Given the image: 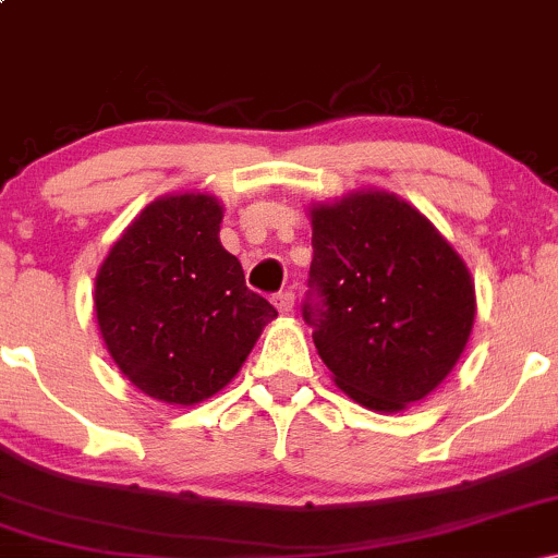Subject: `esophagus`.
I'll return each mask as SVG.
<instances>
[{
    "mask_svg": "<svg viewBox=\"0 0 558 558\" xmlns=\"http://www.w3.org/2000/svg\"><path fill=\"white\" fill-rule=\"evenodd\" d=\"M275 306H278L280 315H288V312L293 310V291H280L275 293Z\"/></svg>",
    "mask_w": 558,
    "mask_h": 558,
    "instance_id": "1",
    "label": "esophagus"
}]
</instances>
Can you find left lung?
<instances>
[{
    "label": "left lung",
    "instance_id": "1",
    "mask_svg": "<svg viewBox=\"0 0 558 558\" xmlns=\"http://www.w3.org/2000/svg\"><path fill=\"white\" fill-rule=\"evenodd\" d=\"M312 215L304 319L336 386L373 412L425 399L462 356L475 283L420 209L356 191Z\"/></svg>",
    "mask_w": 558,
    "mask_h": 558
}]
</instances>
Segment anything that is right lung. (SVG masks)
<instances>
[{
	"label": "right lung",
	"mask_w": 558,
	"mask_h": 558,
	"mask_svg": "<svg viewBox=\"0 0 558 558\" xmlns=\"http://www.w3.org/2000/svg\"><path fill=\"white\" fill-rule=\"evenodd\" d=\"M220 222L222 204L209 194L157 198L96 272V323L107 351L157 401L191 407L215 396L278 317L222 248Z\"/></svg>",
	"instance_id": "obj_1"
}]
</instances>
